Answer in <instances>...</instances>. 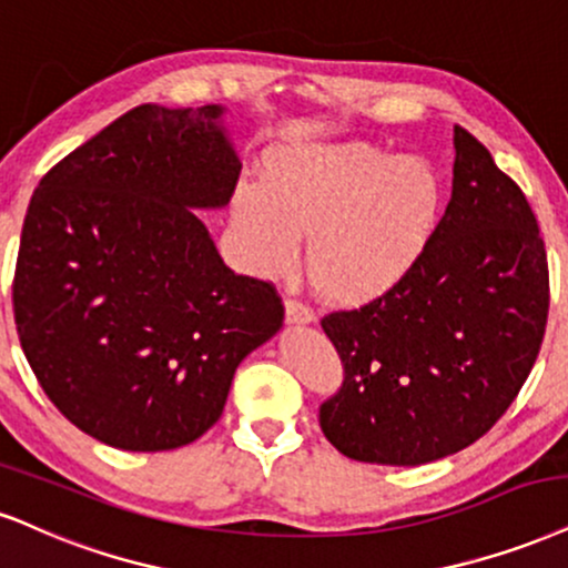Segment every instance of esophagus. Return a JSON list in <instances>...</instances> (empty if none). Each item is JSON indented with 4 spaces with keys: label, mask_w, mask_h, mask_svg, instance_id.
<instances>
[{
    "label": "esophagus",
    "mask_w": 568,
    "mask_h": 568,
    "mask_svg": "<svg viewBox=\"0 0 568 568\" xmlns=\"http://www.w3.org/2000/svg\"><path fill=\"white\" fill-rule=\"evenodd\" d=\"M286 321L290 324H307V321H313V307L305 305L303 300L290 297L286 300Z\"/></svg>",
    "instance_id": "1"
}]
</instances>
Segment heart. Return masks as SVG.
<instances>
[{
  "label": "heart",
  "mask_w": 568,
  "mask_h": 568,
  "mask_svg": "<svg viewBox=\"0 0 568 568\" xmlns=\"http://www.w3.org/2000/svg\"><path fill=\"white\" fill-rule=\"evenodd\" d=\"M443 186L429 163L371 144L273 160L265 189L244 184L234 221L252 261L282 271L311 236L307 273L321 295L363 303L395 286L437 226Z\"/></svg>",
  "instance_id": "1"
}]
</instances>
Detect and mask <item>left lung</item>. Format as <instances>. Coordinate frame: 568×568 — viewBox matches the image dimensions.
Wrapping results in <instances>:
<instances>
[{"mask_svg": "<svg viewBox=\"0 0 568 568\" xmlns=\"http://www.w3.org/2000/svg\"><path fill=\"white\" fill-rule=\"evenodd\" d=\"M550 307L535 213L487 146L455 125L453 197L410 271L321 318L345 368L318 422L342 455L422 466L498 424L540 353Z\"/></svg>", "mask_w": 568, "mask_h": 568, "instance_id": "obj_1", "label": "left lung"}]
</instances>
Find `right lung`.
<instances>
[{"label": "right lung", "instance_id": "add662e5", "mask_svg": "<svg viewBox=\"0 0 568 568\" xmlns=\"http://www.w3.org/2000/svg\"><path fill=\"white\" fill-rule=\"evenodd\" d=\"M223 108L139 104L33 192L12 311L33 374L70 424L118 450L194 443L284 321L276 286L221 261L192 207L234 197Z\"/></svg>", "mask_w": 568, "mask_h": 568}]
</instances>
